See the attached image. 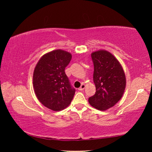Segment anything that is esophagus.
Masks as SVG:
<instances>
[{
	"mask_svg": "<svg viewBox=\"0 0 152 152\" xmlns=\"http://www.w3.org/2000/svg\"><path fill=\"white\" fill-rule=\"evenodd\" d=\"M85 87H86V86H85V84H82V85H81V86L80 87V88H78V90L79 91H83V90L85 88Z\"/></svg>",
	"mask_w": 152,
	"mask_h": 152,
	"instance_id": "34e87169",
	"label": "esophagus"
}]
</instances>
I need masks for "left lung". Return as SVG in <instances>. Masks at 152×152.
I'll return each instance as SVG.
<instances>
[{"label": "left lung", "mask_w": 152, "mask_h": 152, "mask_svg": "<svg viewBox=\"0 0 152 152\" xmlns=\"http://www.w3.org/2000/svg\"><path fill=\"white\" fill-rule=\"evenodd\" d=\"M91 58L96 92L89 98L88 102L95 109L105 110L121 99L126 86L125 75L119 61L109 51H94Z\"/></svg>", "instance_id": "left-lung-1"}]
</instances>
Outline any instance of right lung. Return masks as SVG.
Instances as JSON below:
<instances>
[{"label": "right lung", "mask_w": 152, "mask_h": 152, "mask_svg": "<svg viewBox=\"0 0 152 152\" xmlns=\"http://www.w3.org/2000/svg\"><path fill=\"white\" fill-rule=\"evenodd\" d=\"M71 59V53L68 51L53 50L40 58L33 72L36 96L43 105L52 110L65 109L75 94V89L65 73Z\"/></svg>", "instance_id": "right-lung-1"}]
</instances>
